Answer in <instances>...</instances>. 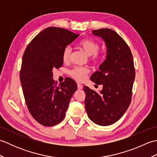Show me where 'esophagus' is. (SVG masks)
<instances>
[{
  "label": "esophagus",
  "instance_id": "obj_1",
  "mask_svg": "<svg viewBox=\"0 0 157 157\" xmlns=\"http://www.w3.org/2000/svg\"><path fill=\"white\" fill-rule=\"evenodd\" d=\"M83 88V86L80 84H78V90H82Z\"/></svg>",
  "mask_w": 157,
  "mask_h": 157
}]
</instances>
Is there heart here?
<instances>
[{
  "mask_svg": "<svg viewBox=\"0 0 157 157\" xmlns=\"http://www.w3.org/2000/svg\"><path fill=\"white\" fill-rule=\"evenodd\" d=\"M78 46L86 54L90 56V60L92 62L98 63L102 61L103 56L101 53L98 52L100 45L98 42L90 38H85L82 40L78 43ZM71 48L69 46H67L63 52V61L68 62L71 58ZM88 73V69L82 67H76L70 70L69 72L70 76L72 77L75 80L79 82L85 80Z\"/></svg>",
  "mask_w": 157,
  "mask_h": 157,
  "instance_id": "heart-1",
  "label": "heart"
}]
</instances>
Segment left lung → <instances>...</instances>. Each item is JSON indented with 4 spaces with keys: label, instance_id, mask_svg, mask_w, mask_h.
<instances>
[{
    "label": "left lung",
    "instance_id": "obj_1",
    "mask_svg": "<svg viewBox=\"0 0 157 157\" xmlns=\"http://www.w3.org/2000/svg\"><path fill=\"white\" fill-rule=\"evenodd\" d=\"M104 40L107 55L90 79L102 85L100 93L84 86L85 106L90 119L106 126L124 115L132 101L135 79L134 59L130 48L121 36L109 28L92 31Z\"/></svg>",
    "mask_w": 157,
    "mask_h": 157
}]
</instances>
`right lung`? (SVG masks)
Here are the masks:
<instances>
[{
	"label": "right lung",
	"mask_w": 157,
	"mask_h": 157,
	"mask_svg": "<svg viewBox=\"0 0 157 157\" xmlns=\"http://www.w3.org/2000/svg\"><path fill=\"white\" fill-rule=\"evenodd\" d=\"M67 29L49 27L35 36L23 55L20 81L28 111L36 121L53 126L63 121L77 84L67 78L60 85L53 69L63 65V52L78 37Z\"/></svg>",
	"instance_id": "obj_1"
}]
</instances>
